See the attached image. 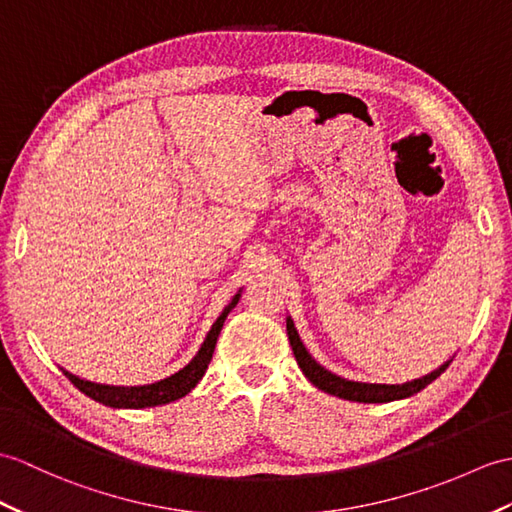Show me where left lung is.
I'll use <instances>...</instances> for the list:
<instances>
[{"instance_id": "8db88e82", "label": "left lung", "mask_w": 512, "mask_h": 512, "mask_svg": "<svg viewBox=\"0 0 512 512\" xmlns=\"http://www.w3.org/2000/svg\"><path fill=\"white\" fill-rule=\"evenodd\" d=\"M288 338H290V344H292L296 364L301 366V371L305 373V377L310 379V382L316 388H320L323 392H329V395H334V397L347 399V401H358V403H388V401H397V399H406V397L417 395V392L423 390L427 384H432L436 377H441V373L449 366V362H447L443 366H438L436 371H432L430 375H425L421 379H414V382L401 384V386L349 382V379H342L334 373L325 371L323 366L316 364V360H312V355L305 351L303 342H301L299 334H296L294 323L290 318H288Z\"/></svg>"}]
</instances>
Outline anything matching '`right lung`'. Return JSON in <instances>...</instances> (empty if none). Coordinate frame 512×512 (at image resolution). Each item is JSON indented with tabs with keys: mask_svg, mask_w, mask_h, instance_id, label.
Here are the masks:
<instances>
[{
	"mask_svg": "<svg viewBox=\"0 0 512 512\" xmlns=\"http://www.w3.org/2000/svg\"><path fill=\"white\" fill-rule=\"evenodd\" d=\"M237 301H240V294H235V299L227 307H224V312L220 314L216 323H213L205 342H202V347L196 353V358L185 368H181V371L174 373L172 377L161 379V382H157V384L130 386V388L102 386V384L85 382V379H80L67 371H63V373L80 392H85V395L91 397L93 401H100V403H104V406H111V408H150V406H161V403H170V401L181 399L200 382V377L205 375L207 366L211 362L213 349H216L220 329L224 325V320H227L229 312L237 305Z\"/></svg>",
	"mask_w": 512,
	"mask_h": 512,
	"instance_id": "obj_1",
	"label": "right lung"
}]
</instances>
